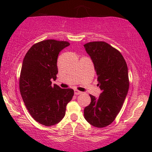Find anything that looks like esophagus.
I'll return each mask as SVG.
<instances>
[{
	"mask_svg": "<svg viewBox=\"0 0 152 152\" xmlns=\"http://www.w3.org/2000/svg\"><path fill=\"white\" fill-rule=\"evenodd\" d=\"M82 92H80V91H79V90H74V94L75 95H80V94H82Z\"/></svg>",
	"mask_w": 152,
	"mask_h": 152,
	"instance_id": "esophagus-1",
	"label": "esophagus"
}]
</instances>
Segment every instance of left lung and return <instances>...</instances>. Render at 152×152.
Listing matches in <instances>:
<instances>
[{"label": "left lung", "mask_w": 152, "mask_h": 152, "mask_svg": "<svg viewBox=\"0 0 152 152\" xmlns=\"http://www.w3.org/2000/svg\"><path fill=\"white\" fill-rule=\"evenodd\" d=\"M91 58L102 93L90 95L91 102L84 110L89 124L98 128L110 125L120 112L129 90L128 67L121 53L105 42L84 45Z\"/></svg>", "instance_id": "1"}]
</instances>
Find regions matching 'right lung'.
<instances>
[{
    "label": "right lung",
    "instance_id": "right-lung-1",
    "mask_svg": "<svg viewBox=\"0 0 152 152\" xmlns=\"http://www.w3.org/2000/svg\"><path fill=\"white\" fill-rule=\"evenodd\" d=\"M69 45L66 41H41L31 47L23 61L19 84L21 96L32 118L47 126L61 121L74 94L73 89L51 85L58 73V55Z\"/></svg>",
    "mask_w": 152,
    "mask_h": 152
}]
</instances>
